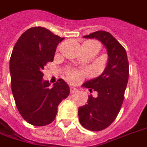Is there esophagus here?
I'll return each instance as SVG.
<instances>
[{
  "label": "esophagus",
  "mask_w": 147,
  "mask_h": 147,
  "mask_svg": "<svg viewBox=\"0 0 147 147\" xmlns=\"http://www.w3.org/2000/svg\"><path fill=\"white\" fill-rule=\"evenodd\" d=\"M77 92V89L75 87H70V93H76Z\"/></svg>",
  "instance_id": "obj_1"
}]
</instances>
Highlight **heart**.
Here are the masks:
<instances>
[{
    "mask_svg": "<svg viewBox=\"0 0 147 147\" xmlns=\"http://www.w3.org/2000/svg\"><path fill=\"white\" fill-rule=\"evenodd\" d=\"M93 42L91 41H87L85 42L84 43H92ZM83 73L81 71L76 70H69L68 71V79L70 82H79L80 80H82L83 78Z\"/></svg>",
    "mask_w": 147,
    "mask_h": 147,
    "instance_id": "1",
    "label": "heart"
}]
</instances>
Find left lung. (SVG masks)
Returning a JSON list of instances; mask_svg holds the SVG:
<instances>
[{
	"instance_id": "8db88e82",
	"label": "left lung",
	"mask_w": 147,
	"mask_h": 147,
	"mask_svg": "<svg viewBox=\"0 0 147 147\" xmlns=\"http://www.w3.org/2000/svg\"><path fill=\"white\" fill-rule=\"evenodd\" d=\"M84 38L97 39L107 49L108 61L104 72L82 86L97 92V96H89L87 104L79 107V120L85 129L100 131L117 118L124 100L128 80L129 61L125 48L110 32L96 31Z\"/></svg>"
}]
</instances>
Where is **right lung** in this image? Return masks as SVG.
Masks as SVG:
<instances>
[{"mask_svg": "<svg viewBox=\"0 0 147 147\" xmlns=\"http://www.w3.org/2000/svg\"><path fill=\"white\" fill-rule=\"evenodd\" d=\"M65 38L43 27H32L22 34L10 58L13 96L22 117L35 126L51 123L59 104L70 93L68 85L58 79L53 87L43 80L42 70L54 61L57 45Z\"/></svg>", "mask_w": 147, "mask_h": 147, "instance_id": "right-lung-1", "label": "right lung"}]
</instances>
